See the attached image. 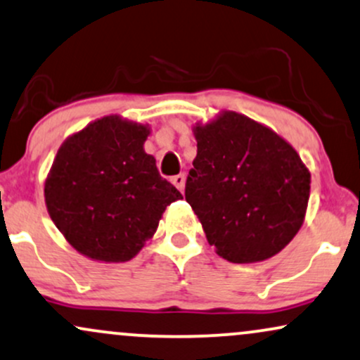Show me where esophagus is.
<instances>
[{
  "instance_id": "esophagus-1",
  "label": "esophagus",
  "mask_w": 360,
  "mask_h": 360,
  "mask_svg": "<svg viewBox=\"0 0 360 360\" xmlns=\"http://www.w3.org/2000/svg\"><path fill=\"white\" fill-rule=\"evenodd\" d=\"M172 184L175 185V187L179 188L180 192H184V187H185V175H184V173H180V175L172 176Z\"/></svg>"
}]
</instances>
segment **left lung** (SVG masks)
Returning <instances> with one entry per match:
<instances>
[{"instance_id": "1", "label": "left lung", "mask_w": 360, "mask_h": 360, "mask_svg": "<svg viewBox=\"0 0 360 360\" xmlns=\"http://www.w3.org/2000/svg\"><path fill=\"white\" fill-rule=\"evenodd\" d=\"M193 134L185 200L210 246L238 264L278 255L302 227L310 197V172L295 148L234 111L197 124Z\"/></svg>"}]
</instances>
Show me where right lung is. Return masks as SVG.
<instances>
[{
    "mask_svg": "<svg viewBox=\"0 0 360 360\" xmlns=\"http://www.w3.org/2000/svg\"><path fill=\"white\" fill-rule=\"evenodd\" d=\"M148 134L146 126L105 116L58 148L45 180V204L80 255L129 261L153 238L167 205L181 198L143 150Z\"/></svg>",
    "mask_w": 360,
    "mask_h": 360,
    "instance_id": "right-lung-1",
    "label": "right lung"
}]
</instances>
